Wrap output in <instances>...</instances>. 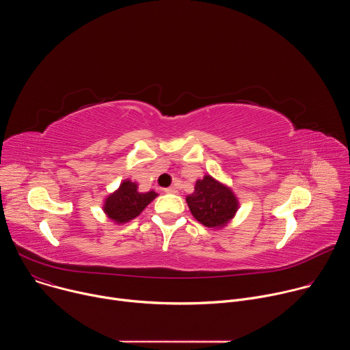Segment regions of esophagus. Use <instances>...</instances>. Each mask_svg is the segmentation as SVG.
I'll use <instances>...</instances> for the list:
<instances>
[{
  "instance_id": "1",
  "label": "esophagus",
  "mask_w": 350,
  "mask_h": 350,
  "mask_svg": "<svg viewBox=\"0 0 350 350\" xmlns=\"http://www.w3.org/2000/svg\"><path fill=\"white\" fill-rule=\"evenodd\" d=\"M163 191H165V192H167V193H176V192H177L176 187H173V185H172V187H167V188H165Z\"/></svg>"
}]
</instances>
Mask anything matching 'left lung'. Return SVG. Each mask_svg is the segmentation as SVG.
<instances>
[{
	"label": "left lung",
	"instance_id": "1",
	"mask_svg": "<svg viewBox=\"0 0 350 350\" xmlns=\"http://www.w3.org/2000/svg\"><path fill=\"white\" fill-rule=\"evenodd\" d=\"M187 204L192 216L206 227L226 226L238 209V202L231 189L205 176L195 184L193 193L187 196Z\"/></svg>",
	"mask_w": 350,
	"mask_h": 350
}]
</instances>
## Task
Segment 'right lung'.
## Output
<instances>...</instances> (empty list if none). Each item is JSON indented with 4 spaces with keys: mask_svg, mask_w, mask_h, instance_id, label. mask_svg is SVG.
<instances>
[{
    "mask_svg": "<svg viewBox=\"0 0 350 350\" xmlns=\"http://www.w3.org/2000/svg\"><path fill=\"white\" fill-rule=\"evenodd\" d=\"M155 196L157 192L154 191L138 192L137 184L127 180L115 193L108 196L104 211L113 221L126 223L137 217Z\"/></svg>",
    "mask_w": 350,
    "mask_h": 350,
    "instance_id": "1",
    "label": "right lung"
}]
</instances>
